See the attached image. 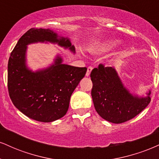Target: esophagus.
I'll list each match as a JSON object with an SVG mask.
<instances>
[{
	"label": "esophagus",
	"instance_id": "1",
	"mask_svg": "<svg viewBox=\"0 0 159 159\" xmlns=\"http://www.w3.org/2000/svg\"><path fill=\"white\" fill-rule=\"evenodd\" d=\"M92 70H93V67H92V66H89V67L87 68V73H86V76H87V77H89V75H90L91 72H92Z\"/></svg>",
	"mask_w": 159,
	"mask_h": 159
}]
</instances>
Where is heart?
I'll use <instances>...</instances> for the list:
<instances>
[{
  "label": "heart",
  "mask_w": 159,
  "mask_h": 159,
  "mask_svg": "<svg viewBox=\"0 0 159 159\" xmlns=\"http://www.w3.org/2000/svg\"><path fill=\"white\" fill-rule=\"evenodd\" d=\"M117 41L115 40H103L96 41L89 45L88 51L91 54L95 55H101L108 52L114 48Z\"/></svg>",
  "instance_id": "b5f03b06"
}]
</instances>
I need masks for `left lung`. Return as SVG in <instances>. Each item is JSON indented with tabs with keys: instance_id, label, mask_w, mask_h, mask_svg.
I'll return each mask as SVG.
<instances>
[{
	"instance_id": "left-lung-1",
	"label": "left lung",
	"mask_w": 159,
	"mask_h": 159,
	"mask_svg": "<svg viewBox=\"0 0 159 159\" xmlns=\"http://www.w3.org/2000/svg\"><path fill=\"white\" fill-rule=\"evenodd\" d=\"M90 78L95 109L106 121L124 123L135 117L150 104L151 91L149 90L145 97L132 94L113 67L99 64L91 72Z\"/></svg>"
}]
</instances>
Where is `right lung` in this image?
<instances>
[{
	"label": "right lung",
	"instance_id": "1",
	"mask_svg": "<svg viewBox=\"0 0 159 159\" xmlns=\"http://www.w3.org/2000/svg\"><path fill=\"white\" fill-rule=\"evenodd\" d=\"M56 43L75 52L70 38L59 36L49 29L29 30L19 39L8 62V90L15 107L27 117L41 122H52L67 112L70 97L87 69L63 64L57 55L47 68L33 72L26 66L27 45Z\"/></svg>",
	"mask_w": 159,
	"mask_h": 159
}]
</instances>
